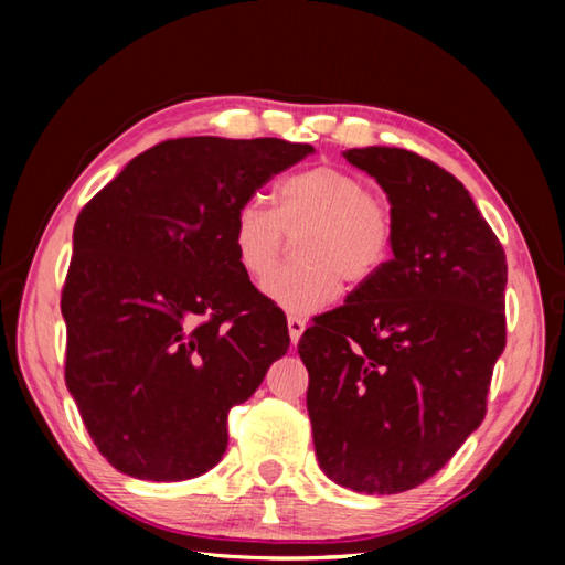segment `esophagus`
<instances>
[{"label":"esophagus","instance_id":"1","mask_svg":"<svg viewBox=\"0 0 565 565\" xmlns=\"http://www.w3.org/2000/svg\"><path fill=\"white\" fill-rule=\"evenodd\" d=\"M286 323H289V337H291V343H299L301 333H303V329H306V321H303V319H299V317H289V319H286Z\"/></svg>","mask_w":565,"mask_h":565}]
</instances>
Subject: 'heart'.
Masks as SVG:
<instances>
[{
    "label": "heart",
    "instance_id": "b5f03b06",
    "mask_svg": "<svg viewBox=\"0 0 565 565\" xmlns=\"http://www.w3.org/2000/svg\"><path fill=\"white\" fill-rule=\"evenodd\" d=\"M286 235L300 237L302 264L273 277ZM232 248L248 279L273 277L264 294L276 306L294 317H311L339 299L343 281L361 286L384 269L394 248V216L359 177L311 167L276 184L274 212L259 202L236 209Z\"/></svg>",
    "mask_w": 565,
    "mask_h": 565
}]
</instances>
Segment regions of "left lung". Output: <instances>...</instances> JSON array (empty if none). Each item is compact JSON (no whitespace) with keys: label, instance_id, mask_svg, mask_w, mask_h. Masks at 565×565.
<instances>
[{"label":"left lung","instance_id":"obj_1","mask_svg":"<svg viewBox=\"0 0 565 565\" xmlns=\"http://www.w3.org/2000/svg\"><path fill=\"white\" fill-rule=\"evenodd\" d=\"M379 181L394 256L303 331L321 471L359 493L416 489L486 416L505 347L503 246L471 194L434 161L396 147L343 151Z\"/></svg>","mask_w":565,"mask_h":565}]
</instances>
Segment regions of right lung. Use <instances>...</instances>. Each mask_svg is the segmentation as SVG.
Returning a JSON list of instances; mask_svg holds the SVG:
<instances>
[{
	"instance_id": "right-lung-1",
	"label": "right lung",
	"mask_w": 565,
	"mask_h": 565,
	"mask_svg": "<svg viewBox=\"0 0 565 565\" xmlns=\"http://www.w3.org/2000/svg\"><path fill=\"white\" fill-rule=\"evenodd\" d=\"M311 151L284 139H169L76 216L64 379L117 471L186 481L222 461L228 411L289 349L284 311L238 269L234 214Z\"/></svg>"
}]
</instances>
